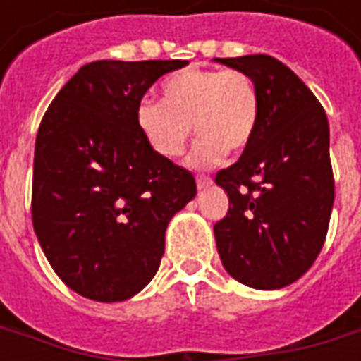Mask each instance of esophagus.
Segmentation results:
<instances>
[{"label":"esophagus","instance_id":"34e87169","mask_svg":"<svg viewBox=\"0 0 361 361\" xmlns=\"http://www.w3.org/2000/svg\"><path fill=\"white\" fill-rule=\"evenodd\" d=\"M211 183H212L211 176H197V188H199V189L209 188Z\"/></svg>","mask_w":361,"mask_h":361}]
</instances>
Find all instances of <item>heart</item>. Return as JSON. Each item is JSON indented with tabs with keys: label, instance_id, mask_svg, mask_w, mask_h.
Segmentation results:
<instances>
[{
	"label": "heart",
	"instance_id": "1",
	"mask_svg": "<svg viewBox=\"0 0 361 361\" xmlns=\"http://www.w3.org/2000/svg\"><path fill=\"white\" fill-rule=\"evenodd\" d=\"M259 106L257 85L240 69L188 67L162 82V102L141 100L135 118L150 149L166 160L183 154L195 126L199 139L189 162L211 168L228 150L242 152L250 147Z\"/></svg>",
	"mask_w": 361,
	"mask_h": 361
}]
</instances>
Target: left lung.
I'll return each instance as SVG.
<instances>
[{"instance_id": "1", "label": "left lung", "mask_w": 361, "mask_h": 361, "mask_svg": "<svg viewBox=\"0 0 361 361\" xmlns=\"http://www.w3.org/2000/svg\"><path fill=\"white\" fill-rule=\"evenodd\" d=\"M214 61L250 75L261 100L253 141L214 178L230 199L214 224L219 255L238 282L279 290L310 271L325 243L334 203L326 114L272 56Z\"/></svg>"}]
</instances>
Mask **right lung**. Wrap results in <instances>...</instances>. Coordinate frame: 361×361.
<instances>
[{"label": "right lung", "mask_w": 361, "mask_h": 361, "mask_svg": "<svg viewBox=\"0 0 361 361\" xmlns=\"http://www.w3.org/2000/svg\"><path fill=\"white\" fill-rule=\"evenodd\" d=\"M183 59L82 66L44 114L35 145L32 226L77 294L123 302L157 274L168 222L195 197L193 173L158 157L135 111Z\"/></svg>", "instance_id": "add662e5"}]
</instances>
